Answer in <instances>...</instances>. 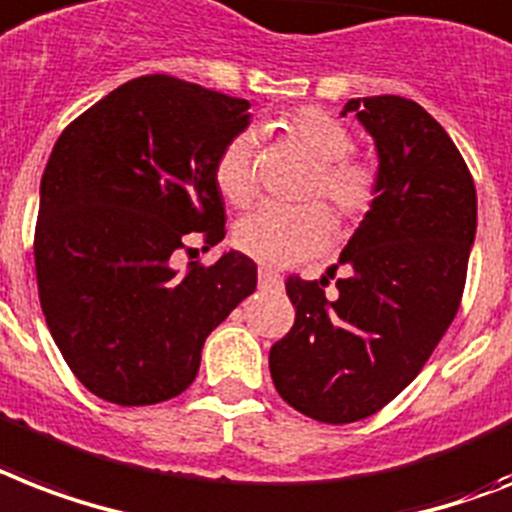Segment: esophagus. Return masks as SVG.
<instances>
[{
    "instance_id": "esophagus-1",
    "label": "esophagus",
    "mask_w": 512,
    "mask_h": 512,
    "mask_svg": "<svg viewBox=\"0 0 512 512\" xmlns=\"http://www.w3.org/2000/svg\"><path fill=\"white\" fill-rule=\"evenodd\" d=\"M257 276H260V286H263V289H278V286H281V276H278L276 270L260 268Z\"/></svg>"
}]
</instances>
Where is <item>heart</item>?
<instances>
[{"mask_svg":"<svg viewBox=\"0 0 512 512\" xmlns=\"http://www.w3.org/2000/svg\"><path fill=\"white\" fill-rule=\"evenodd\" d=\"M286 139L315 160L307 197H326L342 218H363L378 199L381 178L376 162L352 155V134L342 120L318 107H299L281 123ZM255 141L239 134L228 141L215 162V184L236 207L249 205L257 194ZM334 236V218L321 202L302 207H260L239 220L236 247L263 265H292L321 255Z\"/></svg>","mask_w":512,"mask_h":512,"instance_id":"b5f03b06","label":"heart"}]
</instances>
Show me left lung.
<instances>
[{
    "instance_id": "left-lung-1",
    "label": "left lung",
    "mask_w": 512,
    "mask_h": 512,
    "mask_svg": "<svg viewBox=\"0 0 512 512\" xmlns=\"http://www.w3.org/2000/svg\"><path fill=\"white\" fill-rule=\"evenodd\" d=\"M347 112L376 141L378 199L321 281H286L297 318L268 357L284 402L323 423L363 421L421 373L458 313L476 239L471 170L429 112L392 94ZM336 267L348 276L328 298Z\"/></svg>"
}]
</instances>
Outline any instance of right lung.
Returning a JSON list of instances; mask_svg holds the SVG:
<instances>
[{"label":"right lung","instance_id":"right-lung-1","mask_svg":"<svg viewBox=\"0 0 512 512\" xmlns=\"http://www.w3.org/2000/svg\"><path fill=\"white\" fill-rule=\"evenodd\" d=\"M247 99L141 76L70 123L41 178L36 281L49 334L91 394L155 405L197 378L202 344L257 265L228 249L176 268L178 249L226 236L215 162L249 126Z\"/></svg>","mask_w":512,"mask_h":512}]
</instances>
